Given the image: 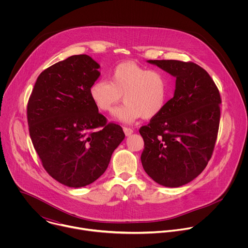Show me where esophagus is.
<instances>
[{
    "instance_id": "34e87169",
    "label": "esophagus",
    "mask_w": 248,
    "mask_h": 248,
    "mask_svg": "<svg viewBox=\"0 0 248 248\" xmlns=\"http://www.w3.org/2000/svg\"><path fill=\"white\" fill-rule=\"evenodd\" d=\"M123 129H124V133H125L126 136L130 135V134L133 132V130H132L130 127H127V126H124Z\"/></svg>"
}]
</instances>
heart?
<instances>
[{
  "label": "heart",
  "instance_id": "obj_1",
  "mask_svg": "<svg viewBox=\"0 0 248 248\" xmlns=\"http://www.w3.org/2000/svg\"><path fill=\"white\" fill-rule=\"evenodd\" d=\"M169 92V80L163 72L133 62L119 63L111 70L109 81L96 80L89 88L95 107L104 113L111 112L123 96L125 103L115 111V117L127 124L158 116L168 102Z\"/></svg>",
  "mask_w": 248,
  "mask_h": 248
}]
</instances>
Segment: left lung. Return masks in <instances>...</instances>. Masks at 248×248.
<instances>
[{
	"label": "left lung",
	"instance_id": "1",
	"mask_svg": "<svg viewBox=\"0 0 248 248\" xmlns=\"http://www.w3.org/2000/svg\"><path fill=\"white\" fill-rule=\"evenodd\" d=\"M175 80L163 111L139 128L141 163L157 184L179 187L194 180L213 154L220 124L221 96L209 74L192 62L149 60Z\"/></svg>",
	"mask_w": 248,
	"mask_h": 248
}]
</instances>
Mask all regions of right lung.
<instances>
[{
	"mask_svg": "<svg viewBox=\"0 0 248 248\" xmlns=\"http://www.w3.org/2000/svg\"><path fill=\"white\" fill-rule=\"evenodd\" d=\"M100 65L87 55L72 56L39 75L27 103L29 134L42 166L69 187L95 182L124 138L93 104L89 88Z\"/></svg>",
	"mask_w": 248,
	"mask_h": 248,
	"instance_id": "obj_1",
	"label": "right lung"
}]
</instances>
